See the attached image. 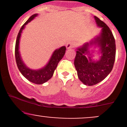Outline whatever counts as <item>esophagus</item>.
Wrapping results in <instances>:
<instances>
[{
    "label": "esophagus",
    "instance_id": "obj_1",
    "mask_svg": "<svg viewBox=\"0 0 127 127\" xmlns=\"http://www.w3.org/2000/svg\"><path fill=\"white\" fill-rule=\"evenodd\" d=\"M74 46H75V44H74L73 42H68L67 44H66V48H67V49H69V48H73V47H74Z\"/></svg>",
    "mask_w": 127,
    "mask_h": 127
}]
</instances>
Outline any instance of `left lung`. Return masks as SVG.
Instances as JSON below:
<instances>
[{
  "instance_id": "left-lung-1",
  "label": "left lung",
  "mask_w": 127,
  "mask_h": 127,
  "mask_svg": "<svg viewBox=\"0 0 127 127\" xmlns=\"http://www.w3.org/2000/svg\"><path fill=\"white\" fill-rule=\"evenodd\" d=\"M95 19L97 25L102 28L101 32L95 40L77 48L74 60L78 77L88 86L96 85L103 80L112 71L116 59V42L111 29L98 17L95 16ZM93 44H98L100 47L102 56L98 62L91 60L88 51V47ZM85 54L90 56L87 58Z\"/></svg>"
}]
</instances>
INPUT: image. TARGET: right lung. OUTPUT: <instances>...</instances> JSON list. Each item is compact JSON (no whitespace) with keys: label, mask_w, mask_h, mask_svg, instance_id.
<instances>
[{"label":"right lung","mask_w":127,"mask_h":127,"mask_svg":"<svg viewBox=\"0 0 127 127\" xmlns=\"http://www.w3.org/2000/svg\"><path fill=\"white\" fill-rule=\"evenodd\" d=\"M37 15V14H34V15H32L20 29L18 34L17 38H16L15 53L16 64L18 67V69L20 70V71L21 72L24 77L26 78L29 81L35 84H42L48 81L53 76L55 70L56 69L58 66V64L64 55L66 48L64 46H63L58 49H56L53 52L48 63L43 68L35 71V70L30 69L25 66L21 60L20 52H19V42H20V36H21L23 29H24L25 26L28 23L30 22L32 20H33Z\"/></svg>","instance_id":"obj_1"}]
</instances>
